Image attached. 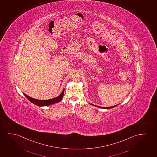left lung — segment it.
<instances>
[{
    "instance_id": "8db88e82",
    "label": "left lung",
    "mask_w": 157,
    "mask_h": 157,
    "mask_svg": "<svg viewBox=\"0 0 157 157\" xmlns=\"http://www.w3.org/2000/svg\"><path fill=\"white\" fill-rule=\"evenodd\" d=\"M90 104H91V105H93V106L98 107V108H101V109H111V108H114V107H115V106H117V105H114V106H110V107H102V106H98V105H94V104H90Z\"/></svg>"
}]
</instances>
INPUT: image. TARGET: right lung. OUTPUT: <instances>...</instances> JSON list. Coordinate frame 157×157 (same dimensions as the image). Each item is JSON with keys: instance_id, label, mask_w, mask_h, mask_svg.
Returning a JSON list of instances; mask_svg holds the SVG:
<instances>
[{"instance_id": "right-lung-1", "label": "right lung", "mask_w": 157, "mask_h": 157, "mask_svg": "<svg viewBox=\"0 0 157 157\" xmlns=\"http://www.w3.org/2000/svg\"><path fill=\"white\" fill-rule=\"evenodd\" d=\"M64 92V89H63L61 93L57 97L53 98L52 99H49V100H37V99H35L34 98L30 97L29 96L27 95V94H25L24 93H23V94L31 102H32L33 104H35L36 105L38 106H46L51 104H55L56 103H58L59 101H61L63 97Z\"/></svg>"}]
</instances>
